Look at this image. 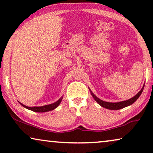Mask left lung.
I'll list each match as a JSON object with an SVG mask.
<instances>
[{"instance_id":"1","label":"left lung","mask_w":153,"mask_h":153,"mask_svg":"<svg viewBox=\"0 0 153 153\" xmlns=\"http://www.w3.org/2000/svg\"><path fill=\"white\" fill-rule=\"evenodd\" d=\"M144 85H143V86L141 88V91H140L139 93H138L137 95L134 96V97H131V98H130V99H129L127 100H125V101H122V102H108L103 101V100L99 99L97 96L94 95V93L91 91V90H90V91H91V95L93 96L94 100H95L100 106H102V107L108 108V109H110V110H118V109H121V108H123L126 107V106L131 105V104H132L134 102H135L136 101H137V100L139 97V96L141 95L142 92H143V91Z\"/></svg>"}]
</instances>
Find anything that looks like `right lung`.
Returning <instances> with one entry per match:
<instances>
[{
    "mask_svg": "<svg viewBox=\"0 0 153 153\" xmlns=\"http://www.w3.org/2000/svg\"><path fill=\"white\" fill-rule=\"evenodd\" d=\"M62 97H61L59 100H58V101H56V102H54V103H53V104H47V105L42 106H31V107H30V106H27L26 105H24V104H22L19 102V103L22 106H24V108H27V109L33 111H34V112L43 113V112L50 111H52V110L55 109L56 108H57L58 106H59L60 102H61L62 100Z\"/></svg>",
    "mask_w": 153,
    "mask_h": 153,
    "instance_id": "obj_1",
    "label": "right lung"
}]
</instances>
